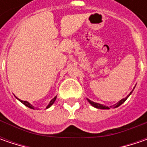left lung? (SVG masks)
<instances>
[{"label": "left lung", "mask_w": 147, "mask_h": 147, "mask_svg": "<svg viewBox=\"0 0 147 147\" xmlns=\"http://www.w3.org/2000/svg\"><path fill=\"white\" fill-rule=\"evenodd\" d=\"M130 94H131V93H130ZM130 94H129V95H130ZM129 95L127 96L126 98L122 99L121 100H119V102H118L117 104H115V105H113V106H114L115 108H116V107H119V106L120 105L123 104V102H124V101H125V100H127V97L129 96ZM88 102H89L90 104L92 105V106H94V107H96V108H97V109H104V110H107V109H110V108H109L108 106H105V105H103L98 104V103H95V102H93V101L90 100L89 99H88ZM110 107H111V106H110Z\"/></svg>", "instance_id": "left-lung-1"}]
</instances>
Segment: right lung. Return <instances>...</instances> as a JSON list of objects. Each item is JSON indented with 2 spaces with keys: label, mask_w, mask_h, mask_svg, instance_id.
<instances>
[{
  "label": "right lung",
  "mask_w": 147,
  "mask_h": 147,
  "mask_svg": "<svg viewBox=\"0 0 147 147\" xmlns=\"http://www.w3.org/2000/svg\"><path fill=\"white\" fill-rule=\"evenodd\" d=\"M55 99H56V97H54V98L52 99L51 101H50V103H49V105H47V108H49V107H50L51 105H53V103L55 102ZM20 100L21 101V102H22V103H23V104L24 105H26L27 107H28V108H30V109H34V107H33V106H32V105L30 103H28V101H24V100Z\"/></svg>",
  "instance_id": "obj_1"
}]
</instances>
